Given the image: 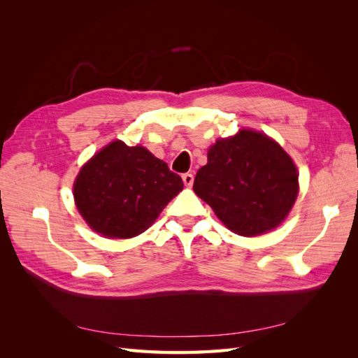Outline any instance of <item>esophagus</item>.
<instances>
[{"mask_svg":"<svg viewBox=\"0 0 358 358\" xmlns=\"http://www.w3.org/2000/svg\"><path fill=\"white\" fill-rule=\"evenodd\" d=\"M182 180H183V183H185L187 187H192L194 175H192V173H185V175H182Z\"/></svg>","mask_w":358,"mask_h":358,"instance_id":"34e87169","label":"esophagus"}]
</instances>
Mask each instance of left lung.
<instances>
[{"instance_id":"1","label":"left lung","mask_w":358,"mask_h":358,"mask_svg":"<svg viewBox=\"0 0 358 358\" xmlns=\"http://www.w3.org/2000/svg\"><path fill=\"white\" fill-rule=\"evenodd\" d=\"M192 188L230 231L254 237L287 220L300 187L294 161L275 138L241 128L216 138Z\"/></svg>"}]
</instances>
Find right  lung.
Returning a JSON list of instances; mask_svg holds the SVG:
<instances>
[{
  "label": "right lung",
  "mask_w": 358,
  "mask_h": 358,
  "mask_svg": "<svg viewBox=\"0 0 358 358\" xmlns=\"http://www.w3.org/2000/svg\"><path fill=\"white\" fill-rule=\"evenodd\" d=\"M182 189L180 176L164 161L142 145L127 146L116 138L82 166L73 197L92 231L131 239L146 231Z\"/></svg>",
  "instance_id": "1"
}]
</instances>
